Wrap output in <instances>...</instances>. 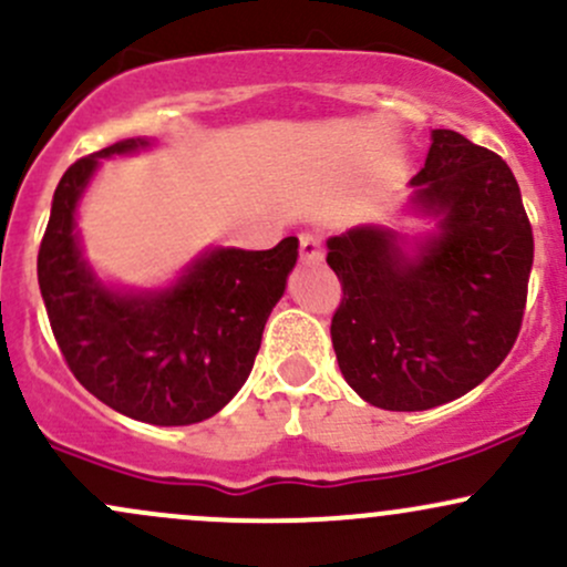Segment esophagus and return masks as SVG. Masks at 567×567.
<instances>
[{
    "label": "esophagus",
    "instance_id": "34e87169",
    "mask_svg": "<svg viewBox=\"0 0 567 567\" xmlns=\"http://www.w3.org/2000/svg\"><path fill=\"white\" fill-rule=\"evenodd\" d=\"M298 245H301V260L307 264H315V260H322V239L312 231L298 236Z\"/></svg>",
    "mask_w": 567,
    "mask_h": 567
}]
</instances>
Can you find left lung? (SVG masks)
<instances>
[{"instance_id":"1","label":"left lung","mask_w":567,"mask_h":567,"mask_svg":"<svg viewBox=\"0 0 567 567\" xmlns=\"http://www.w3.org/2000/svg\"><path fill=\"white\" fill-rule=\"evenodd\" d=\"M412 185L444 215L416 260L377 226L328 239L336 360L354 393L390 412L441 406L493 374L519 336L533 269V228L501 155L435 128Z\"/></svg>"}]
</instances>
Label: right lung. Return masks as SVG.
I'll return each instance as SVG.
<instances>
[{
  "label": "right lung",
  "mask_w": 567,
  "mask_h": 567,
  "mask_svg": "<svg viewBox=\"0 0 567 567\" xmlns=\"http://www.w3.org/2000/svg\"><path fill=\"white\" fill-rule=\"evenodd\" d=\"M142 145L115 142L64 172L37 279L55 344L91 395L151 425H193L220 412L250 377L266 320L296 266L298 239L288 236L271 250L209 252L164 293H112L80 258L74 204L99 158Z\"/></svg>",
  "instance_id": "add662e5"
}]
</instances>
